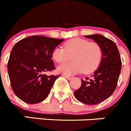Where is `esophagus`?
<instances>
[{
  "label": "esophagus",
  "instance_id": "1",
  "mask_svg": "<svg viewBox=\"0 0 131 131\" xmlns=\"http://www.w3.org/2000/svg\"><path fill=\"white\" fill-rule=\"evenodd\" d=\"M64 78H67L68 80H70V79H72V77H70V76H68V75H64Z\"/></svg>",
  "mask_w": 131,
  "mask_h": 131
}]
</instances>
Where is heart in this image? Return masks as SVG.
Returning a JSON list of instances; mask_svg holds the SVG:
<instances>
[{"mask_svg":"<svg viewBox=\"0 0 131 131\" xmlns=\"http://www.w3.org/2000/svg\"><path fill=\"white\" fill-rule=\"evenodd\" d=\"M64 48L57 46L52 52V58L57 63L68 61L70 56L73 61L57 67L58 72L72 75L83 70L86 74L92 72L99 67L102 59V50L96 42H90L81 38H74L64 43Z\"/></svg>","mask_w":131,"mask_h":131,"instance_id":"obj_1","label":"heart"}]
</instances>
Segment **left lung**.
Listing matches in <instances>:
<instances>
[{
    "label": "left lung",
    "mask_w": 131,
    "mask_h": 131,
    "mask_svg": "<svg viewBox=\"0 0 131 131\" xmlns=\"http://www.w3.org/2000/svg\"><path fill=\"white\" fill-rule=\"evenodd\" d=\"M93 39L102 50L100 67L92 79L81 80V86L74 92L78 101L86 105H97L109 97L116 88L122 69L120 55L115 42L102 35H85Z\"/></svg>",
    "instance_id": "left-lung-1"
}]
</instances>
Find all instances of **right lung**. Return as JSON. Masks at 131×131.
Masks as SVG:
<instances>
[{"label": "right lung", "instance_id": "obj_1", "mask_svg": "<svg viewBox=\"0 0 131 131\" xmlns=\"http://www.w3.org/2000/svg\"><path fill=\"white\" fill-rule=\"evenodd\" d=\"M64 39L33 35L17 42L12 48L8 63L11 85L15 95L29 104L47 97L59 75L45 72L55 69L52 54Z\"/></svg>", "mask_w": 131, "mask_h": 131}]
</instances>
